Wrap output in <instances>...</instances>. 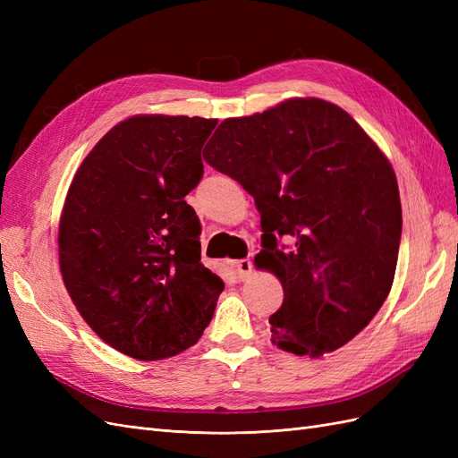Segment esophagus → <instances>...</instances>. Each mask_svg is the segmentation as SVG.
Segmentation results:
<instances>
[{"label": "esophagus", "instance_id": "1", "mask_svg": "<svg viewBox=\"0 0 458 458\" xmlns=\"http://www.w3.org/2000/svg\"><path fill=\"white\" fill-rule=\"evenodd\" d=\"M233 267H234V271H237L239 279H246V276L252 273V261L248 259V258H244V259H237V261L233 263Z\"/></svg>", "mask_w": 458, "mask_h": 458}]
</instances>
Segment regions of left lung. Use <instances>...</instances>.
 <instances>
[{
  "instance_id": "8db88e82",
  "label": "left lung",
  "mask_w": 458,
  "mask_h": 458,
  "mask_svg": "<svg viewBox=\"0 0 458 458\" xmlns=\"http://www.w3.org/2000/svg\"><path fill=\"white\" fill-rule=\"evenodd\" d=\"M204 160L254 197L258 266L284 290L273 342L317 357L357 336L390 294L403 224L395 174L361 126L332 103L290 99L221 122Z\"/></svg>"
}]
</instances>
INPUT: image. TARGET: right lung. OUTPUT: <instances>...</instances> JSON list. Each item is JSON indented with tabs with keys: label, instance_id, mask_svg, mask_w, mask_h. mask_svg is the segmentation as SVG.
Segmentation results:
<instances>
[{
	"label": "right lung",
	"instance_id": "add662e5",
	"mask_svg": "<svg viewBox=\"0 0 458 458\" xmlns=\"http://www.w3.org/2000/svg\"><path fill=\"white\" fill-rule=\"evenodd\" d=\"M217 120L133 116L93 147L59 225L64 286L95 335L141 361L199 342L224 281L200 261V219L185 197L204 174Z\"/></svg>",
	"mask_w": 458,
	"mask_h": 458
}]
</instances>
